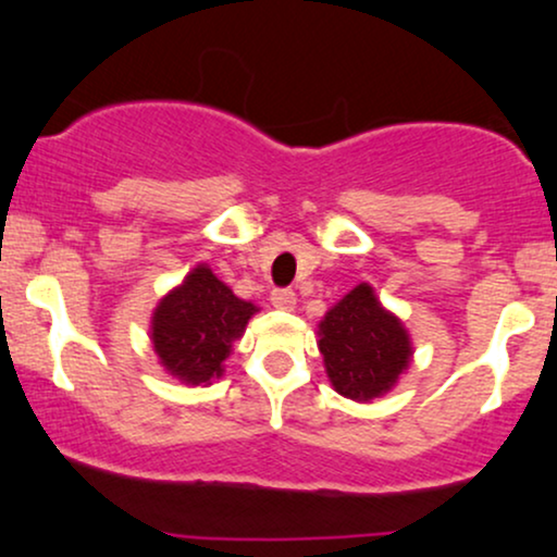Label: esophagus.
I'll return each instance as SVG.
<instances>
[{
	"instance_id": "34e87169",
	"label": "esophagus",
	"mask_w": 557,
	"mask_h": 557,
	"mask_svg": "<svg viewBox=\"0 0 557 557\" xmlns=\"http://www.w3.org/2000/svg\"><path fill=\"white\" fill-rule=\"evenodd\" d=\"M271 305L276 307V310H284L289 312L297 307V294H294L292 289H273L271 292Z\"/></svg>"
}]
</instances>
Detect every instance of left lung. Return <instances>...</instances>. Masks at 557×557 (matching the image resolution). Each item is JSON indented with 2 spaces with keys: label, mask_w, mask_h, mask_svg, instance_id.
<instances>
[{
  "label": "left lung",
  "mask_w": 557,
  "mask_h": 557,
  "mask_svg": "<svg viewBox=\"0 0 557 557\" xmlns=\"http://www.w3.org/2000/svg\"><path fill=\"white\" fill-rule=\"evenodd\" d=\"M318 348L335 393L356 403L387 395L413 361L410 333L369 284L354 286L325 312Z\"/></svg>",
  "instance_id": "obj_1"
}]
</instances>
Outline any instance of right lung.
I'll return each instance as SVG.
<instances>
[{
    "mask_svg": "<svg viewBox=\"0 0 557 557\" xmlns=\"http://www.w3.org/2000/svg\"><path fill=\"white\" fill-rule=\"evenodd\" d=\"M258 307L239 299L206 263L157 301L149 325L160 367L190 387H206L224 374L232 343L243 338Z\"/></svg>",
    "mask_w": 557,
    "mask_h": 557,
    "instance_id": "right-lung-1",
    "label": "right lung"
}]
</instances>
